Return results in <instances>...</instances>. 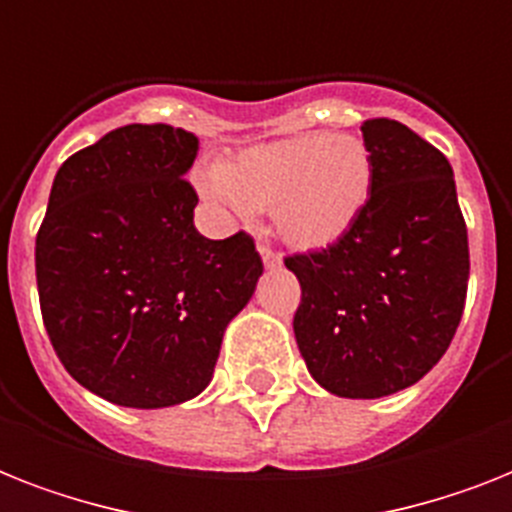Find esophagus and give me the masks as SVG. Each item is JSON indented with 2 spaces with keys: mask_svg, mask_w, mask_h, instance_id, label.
<instances>
[{
  "mask_svg": "<svg viewBox=\"0 0 512 512\" xmlns=\"http://www.w3.org/2000/svg\"><path fill=\"white\" fill-rule=\"evenodd\" d=\"M257 252H260V257H263L265 268L273 270L281 265V255H278V252H273V249H270L265 242H257Z\"/></svg>",
  "mask_w": 512,
  "mask_h": 512,
  "instance_id": "1",
  "label": "esophagus"
}]
</instances>
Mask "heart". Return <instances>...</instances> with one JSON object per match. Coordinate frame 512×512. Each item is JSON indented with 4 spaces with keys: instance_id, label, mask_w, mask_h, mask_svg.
Here are the masks:
<instances>
[{
    "instance_id": "obj_1",
    "label": "heart",
    "mask_w": 512,
    "mask_h": 512,
    "mask_svg": "<svg viewBox=\"0 0 512 512\" xmlns=\"http://www.w3.org/2000/svg\"><path fill=\"white\" fill-rule=\"evenodd\" d=\"M199 184L236 213L270 210L289 247L326 249L363 215L373 191V157L360 136H289L244 149L207 170Z\"/></svg>"
}]
</instances>
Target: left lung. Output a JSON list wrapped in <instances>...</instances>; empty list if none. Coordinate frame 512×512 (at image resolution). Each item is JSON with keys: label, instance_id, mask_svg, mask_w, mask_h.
Here are the masks:
<instances>
[{"label": "left lung", "instance_id": "8db88e82", "mask_svg": "<svg viewBox=\"0 0 512 512\" xmlns=\"http://www.w3.org/2000/svg\"><path fill=\"white\" fill-rule=\"evenodd\" d=\"M373 191L350 234L286 257L302 286L294 336L336 397L376 400L421 381L450 347L468 292V231L447 157L407 126L365 120Z\"/></svg>", "mask_w": 512, "mask_h": 512}]
</instances>
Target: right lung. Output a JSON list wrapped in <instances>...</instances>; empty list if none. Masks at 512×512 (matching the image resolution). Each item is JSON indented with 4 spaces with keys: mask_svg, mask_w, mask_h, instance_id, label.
Masks as SVG:
<instances>
[{
    "mask_svg": "<svg viewBox=\"0 0 512 512\" xmlns=\"http://www.w3.org/2000/svg\"><path fill=\"white\" fill-rule=\"evenodd\" d=\"M197 149L184 128L131 123L54 176L36 236L41 318L65 371L115 405L197 397L263 276L252 236L194 228Z\"/></svg>",
    "mask_w": 512,
    "mask_h": 512,
    "instance_id": "right-lung-1",
    "label": "right lung"
}]
</instances>
